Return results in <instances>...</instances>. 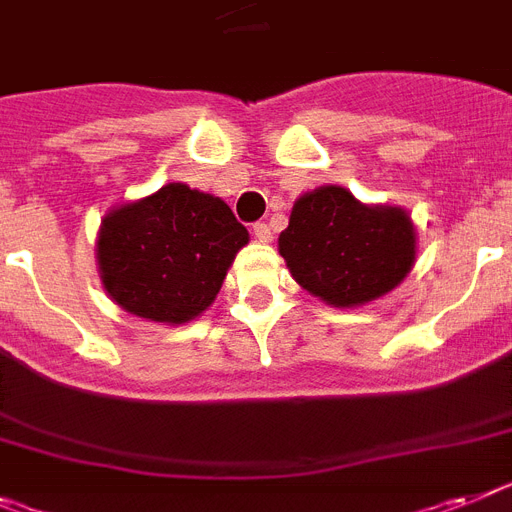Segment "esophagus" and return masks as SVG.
I'll return each mask as SVG.
<instances>
[{
    "instance_id": "34e87169",
    "label": "esophagus",
    "mask_w": 512,
    "mask_h": 512,
    "mask_svg": "<svg viewBox=\"0 0 512 512\" xmlns=\"http://www.w3.org/2000/svg\"><path fill=\"white\" fill-rule=\"evenodd\" d=\"M252 234H255L260 242H270V239H273V231H270V226L265 221H257L255 226H252Z\"/></svg>"
}]
</instances>
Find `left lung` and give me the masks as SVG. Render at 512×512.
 Instances as JSON below:
<instances>
[{"instance_id": "8db88e82", "label": "left lung", "mask_w": 512, "mask_h": 512, "mask_svg": "<svg viewBox=\"0 0 512 512\" xmlns=\"http://www.w3.org/2000/svg\"><path fill=\"white\" fill-rule=\"evenodd\" d=\"M278 249L302 289L336 307H354L406 278L416 234L401 208L362 205L330 184L296 200Z\"/></svg>"}]
</instances>
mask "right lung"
Returning a JSON list of instances; mask_svg holds the SVG:
<instances>
[{
    "instance_id": "right-lung-1",
    "label": "right lung",
    "mask_w": 512,
    "mask_h": 512,
    "mask_svg": "<svg viewBox=\"0 0 512 512\" xmlns=\"http://www.w3.org/2000/svg\"><path fill=\"white\" fill-rule=\"evenodd\" d=\"M247 242L223 200L171 182L103 218L98 268L119 307L182 325L210 307Z\"/></svg>"
}]
</instances>
